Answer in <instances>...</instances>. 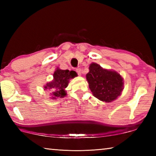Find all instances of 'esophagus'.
I'll return each instance as SVG.
<instances>
[{
  "label": "esophagus",
  "instance_id": "34e87169",
  "mask_svg": "<svg viewBox=\"0 0 156 156\" xmlns=\"http://www.w3.org/2000/svg\"><path fill=\"white\" fill-rule=\"evenodd\" d=\"M76 71L78 74V76H81V69H76Z\"/></svg>",
  "mask_w": 156,
  "mask_h": 156
}]
</instances>
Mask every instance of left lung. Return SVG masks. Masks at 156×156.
I'll return each instance as SVG.
<instances>
[{"label": "left lung", "instance_id": "8db88e82", "mask_svg": "<svg viewBox=\"0 0 156 156\" xmlns=\"http://www.w3.org/2000/svg\"><path fill=\"white\" fill-rule=\"evenodd\" d=\"M86 78L94 96L102 102H111L120 96L124 81L120 73L102 68L95 62L91 63Z\"/></svg>", "mask_w": 156, "mask_h": 156}]
</instances>
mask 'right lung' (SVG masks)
I'll use <instances>...</instances> for the list:
<instances>
[{"instance_id": "right-lung-1", "label": "right lung", "mask_w": 156, "mask_h": 156, "mask_svg": "<svg viewBox=\"0 0 156 156\" xmlns=\"http://www.w3.org/2000/svg\"><path fill=\"white\" fill-rule=\"evenodd\" d=\"M76 76H78V74L74 71L62 70L57 67L53 75L54 79L44 86V90L48 89L51 91V97L50 98L52 100L62 98L67 96L65 88L67 87L69 80Z\"/></svg>"}]
</instances>
